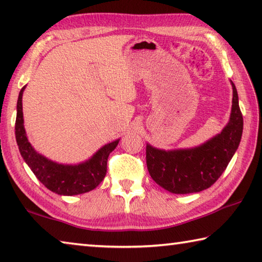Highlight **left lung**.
I'll return each instance as SVG.
<instances>
[{"label":"left lung","mask_w":262,"mask_h":262,"mask_svg":"<svg viewBox=\"0 0 262 262\" xmlns=\"http://www.w3.org/2000/svg\"><path fill=\"white\" fill-rule=\"evenodd\" d=\"M231 85V114L220 134L198 147L187 149L164 150L147 143L149 174L161 187L173 194L201 192L209 188L227 168L243 134L237 89L232 82Z\"/></svg>","instance_id":"1"}]
</instances>
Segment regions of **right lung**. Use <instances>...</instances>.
Instances as JSON below:
<instances>
[{
  "label": "right lung",
  "instance_id": "1",
  "mask_svg": "<svg viewBox=\"0 0 262 262\" xmlns=\"http://www.w3.org/2000/svg\"><path fill=\"white\" fill-rule=\"evenodd\" d=\"M24 90L25 86L21 88L17 100L15 134L19 152L31 171L45 187L55 194L72 196L95 189L104 180L108 155L117 148L120 140L105 144L85 162L78 164H61L48 159L31 145L26 136L21 104Z\"/></svg>",
  "mask_w": 262,
  "mask_h": 262
}]
</instances>
